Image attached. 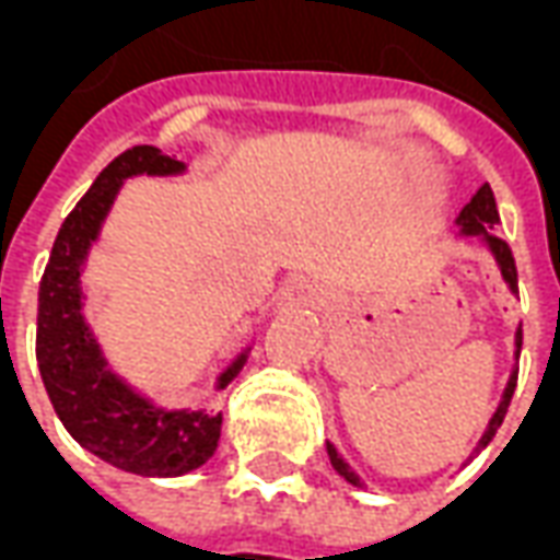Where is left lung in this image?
Masks as SVG:
<instances>
[{"mask_svg": "<svg viewBox=\"0 0 560 560\" xmlns=\"http://www.w3.org/2000/svg\"><path fill=\"white\" fill-rule=\"evenodd\" d=\"M458 221H462V231L465 233H482L486 236V243L492 245L494 257H498V264H501V272H504L506 284L516 291L518 288V272H516V257H513V248H510V243L506 240H501V236H494V228H498V207H494V191L489 188V183L482 185L477 195L470 197V203L465 209H462V215H458ZM516 348L522 351V329L516 332ZM516 377L518 372H513V377H510V384H506V393L504 399H501V405H498V411H494L492 422H489V432L482 434V441L477 444V453H480L482 446L489 444L494 438V432L501 429V422H504V413L506 408H510V399H513V389H516ZM329 462H332V468L339 470L341 477L348 482H353V486H363L360 482V477L353 474L351 465L345 462V458L336 453V446L329 444Z\"/></svg>", "mask_w": 560, "mask_h": 560, "instance_id": "left-lung-1", "label": "left lung"}]
</instances>
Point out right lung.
I'll use <instances>...</instances> for the list:
<instances>
[{"label": "right lung", "mask_w": 560, "mask_h": 560, "mask_svg": "<svg viewBox=\"0 0 560 560\" xmlns=\"http://www.w3.org/2000/svg\"><path fill=\"white\" fill-rule=\"evenodd\" d=\"M176 171L183 161L155 147L119 152L62 221L38 288L35 357L59 420L90 453L143 477L200 468L219 446L221 413L152 408L107 369L80 317V264L126 176ZM240 363L221 375L219 387L231 384Z\"/></svg>", "instance_id": "right-lung-1"}]
</instances>
